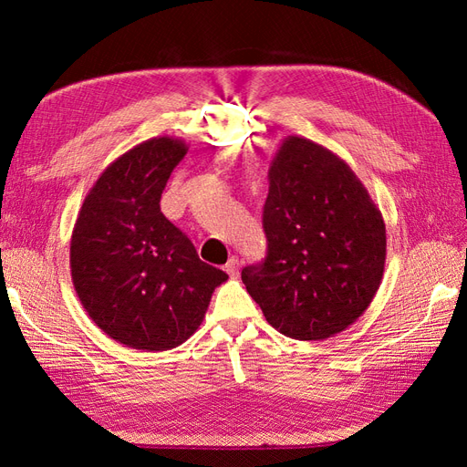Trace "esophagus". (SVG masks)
Returning a JSON list of instances; mask_svg holds the SVG:
<instances>
[{"instance_id": "obj_1", "label": "esophagus", "mask_w": 467, "mask_h": 467, "mask_svg": "<svg viewBox=\"0 0 467 467\" xmlns=\"http://www.w3.org/2000/svg\"><path fill=\"white\" fill-rule=\"evenodd\" d=\"M223 271L228 273L230 276H235L237 271H239V259L237 257H230V261L223 265Z\"/></svg>"}]
</instances>
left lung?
<instances>
[{
	"mask_svg": "<svg viewBox=\"0 0 467 467\" xmlns=\"http://www.w3.org/2000/svg\"><path fill=\"white\" fill-rule=\"evenodd\" d=\"M263 230L266 257L242 280L276 331L323 341L368 309L384 276L386 223L337 153L302 136L282 140Z\"/></svg>",
	"mask_w": 467,
	"mask_h": 467,
	"instance_id": "obj_1",
	"label": "left lung"
}]
</instances>
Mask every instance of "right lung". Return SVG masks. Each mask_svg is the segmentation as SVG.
Returning a JSON list of instances; mask_svg holds the SVG:
<instances>
[{
	"instance_id": "obj_1",
	"label": "right lung",
	"mask_w": 467,
	"mask_h": 467,
	"mask_svg": "<svg viewBox=\"0 0 467 467\" xmlns=\"http://www.w3.org/2000/svg\"><path fill=\"white\" fill-rule=\"evenodd\" d=\"M189 146L160 136L112 161L83 201L69 244L81 306L115 341L160 352L201 327L212 292L228 280L199 259L191 239L160 208Z\"/></svg>"
}]
</instances>
